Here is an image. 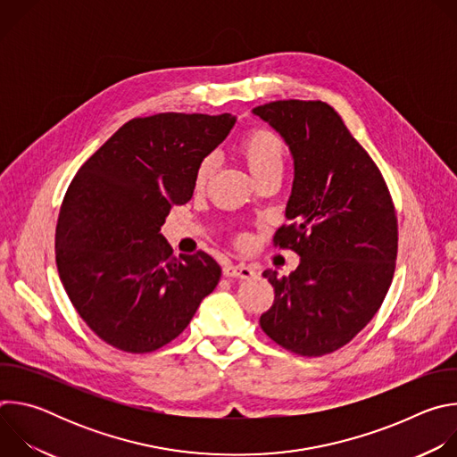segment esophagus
<instances>
[{
  "label": "esophagus",
  "instance_id": "34e87169",
  "mask_svg": "<svg viewBox=\"0 0 457 457\" xmlns=\"http://www.w3.org/2000/svg\"><path fill=\"white\" fill-rule=\"evenodd\" d=\"M222 273L226 278H240V280H247L256 275L254 270L245 264H228V266H224Z\"/></svg>",
  "mask_w": 457,
  "mask_h": 457
}]
</instances>
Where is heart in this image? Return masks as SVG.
<instances>
[{"label":"heart","instance_id":"b5f03b06","mask_svg":"<svg viewBox=\"0 0 457 457\" xmlns=\"http://www.w3.org/2000/svg\"><path fill=\"white\" fill-rule=\"evenodd\" d=\"M238 152L249 170V173L254 177L262 175L271 170H282L286 161V145L284 141L266 128H258L249 132L238 146ZM217 168V159L213 155H208L201 161L197 171H195V189L203 191L210 179L213 177Z\"/></svg>","mask_w":457,"mask_h":457}]
</instances>
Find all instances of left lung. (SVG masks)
<instances>
[{
    "label": "left lung",
    "mask_w": 457,
    "mask_h": 457,
    "mask_svg": "<svg viewBox=\"0 0 457 457\" xmlns=\"http://www.w3.org/2000/svg\"><path fill=\"white\" fill-rule=\"evenodd\" d=\"M287 145L295 177L275 244L300 254L289 277L266 270L275 302L260 328L300 356L349 344L378 312L395 277L398 222L386 184L338 112L321 101L253 108Z\"/></svg>",
    "instance_id": "left-lung-1"
}]
</instances>
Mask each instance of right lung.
<instances>
[{"label": "right lung", "mask_w": 457, "mask_h": 457, "mask_svg": "<svg viewBox=\"0 0 457 457\" xmlns=\"http://www.w3.org/2000/svg\"><path fill=\"white\" fill-rule=\"evenodd\" d=\"M231 113L128 120L79 168L55 228V262L72 305L106 344L152 353L186 328L217 287L208 253L175 258L161 233L195 171L231 132Z\"/></svg>", "instance_id": "right-lung-1"}]
</instances>
